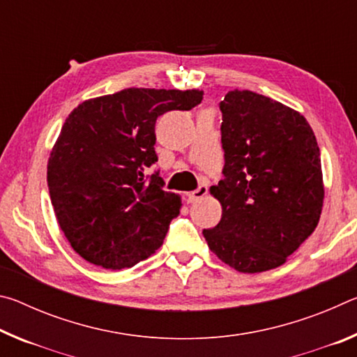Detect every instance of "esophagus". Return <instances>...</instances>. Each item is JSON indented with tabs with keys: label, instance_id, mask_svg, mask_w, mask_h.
<instances>
[{
	"label": "esophagus",
	"instance_id": "1",
	"mask_svg": "<svg viewBox=\"0 0 357 357\" xmlns=\"http://www.w3.org/2000/svg\"><path fill=\"white\" fill-rule=\"evenodd\" d=\"M206 193H208V185H200L197 190H193V192L189 193V202L193 203L197 200H202V198L206 195Z\"/></svg>",
	"mask_w": 357,
	"mask_h": 357
}]
</instances>
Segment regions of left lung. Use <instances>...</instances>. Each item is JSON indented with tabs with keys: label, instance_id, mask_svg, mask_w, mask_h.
<instances>
[{
	"label": "left lung",
	"instance_id": "8db88e82",
	"mask_svg": "<svg viewBox=\"0 0 357 357\" xmlns=\"http://www.w3.org/2000/svg\"><path fill=\"white\" fill-rule=\"evenodd\" d=\"M220 112L225 165L211 193L222 204V219L203 236L239 273L279 268L321 215L315 134L301 113L253 91H229Z\"/></svg>",
	"mask_w": 357,
	"mask_h": 357
}]
</instances>
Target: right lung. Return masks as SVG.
Returning a JSON list of instances; mask_svg holds the SVG:
<instances>
[{"label": "right lung", "mask_w": 357, "mask_h": 357, "mask_svg": "<svg viewBox=\"0 0 357 357\" xmlns=\"http://www.w3.org/2000/svg\"><path fill=\"white\" fill-rule=\"evenodd\" d=\"M200 89L128 88L74 108L50 153L47 183L56 220L78 255L105 269L132 268L159 249L181 197L164 190L154 126L192 110Z\"/></svg>", "instance_id": "obj_1"}]
</instances>
